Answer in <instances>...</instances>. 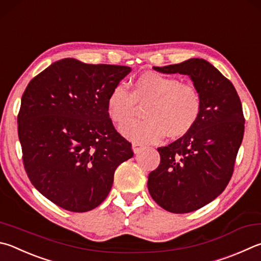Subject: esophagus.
<instances>
[{"label":"esophagus","mask_w":261,"mask_h":261,"mask_svg":"<svg viewBox=\"0 0 261 261\" xmlns=\"http://www.w3.org/2000/svg\"><path fill=\"white\" fill-rule=\"evenodd\" d=\"M132 149H134L135 154H139L145 149V147L139 145V144H134V145H132Z\"/></svg>","instance_id":"1"}]
</instances>
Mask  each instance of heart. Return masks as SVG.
<instances>
[{"label":"heart","instance_id":"1","mask_svg":"<svg viewBox=\"0 0 261 261\" xmlns=\"http://www.w3.org/2000/svg\"><path fill=\"white\" fill-rule=\"evenodd\" d=\"M138 106H146V120L129 123ZM106 111L115 125L123 126L121 132L127 139L136 144H154L164 136L176 140L188 135L202 115L203 97L195 84L146 72L132 84L131 92L121 85L113 88L106 99Z\"/></svg>","mask_w":261,"mask_h":261}]
</instances>
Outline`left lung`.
I'll use <instances>...</instances> for the list:
<instances>
[{
    "instance_id": "8db88e82",
    "label": "left lung",
    "mask_w": 261,
    "mask_h": 261,
    "mask_svg": "<svg viewBox=\"0 0 261 261\" xmlns=\"http://www.w3.org/2000/svg\"><path fill=\"white\" fill-rule=\"evenodd\" d=\"M154 69L189 75L203 97L196 126L182 138L159 147L160 165L147 181L150 196L164 210L192 212L219 196L233 176L244 135L242 103L229 80L204 59Z\"/></svg>"
}]
</instances>
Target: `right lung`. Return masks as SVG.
<instances>
[{"label": "right lung", "mask_w": 261, "mask_h": 261, "mask_svg": "<svg viewBox=\"0 0 261 261\" xmlns=\"http://www.w3.org/2000/svg\"><path fill=\"white\" fill-rule=\"evenodd\" d=\"M130 67L65 58L22 93L18 137L25 171L37 191L72 212H87L110 193L116 168L134 156L108 117L106 99Z\"/></svg>", "instance_id": "add662e5"}]
</instances>
